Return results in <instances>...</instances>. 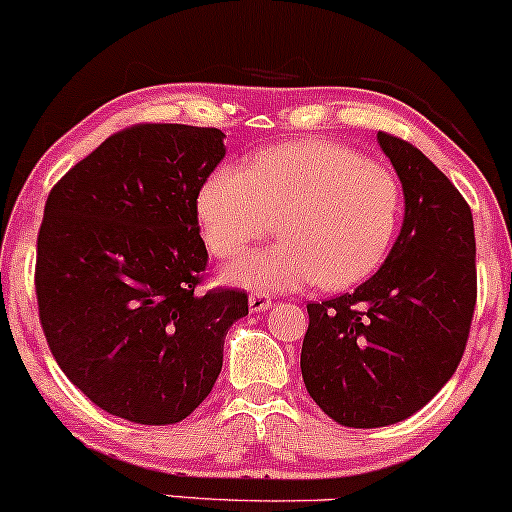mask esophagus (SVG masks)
<instances>
[{
    "label": "esophagus",
    "instance_id": "esophagus-1",
    "mask_svg": "<svg viewBox=\"0 0 512 512\" xmlns=\"http://www.w3.org/2000/svg\"><path fill=\"white\" fill-rule=\"evenodd\" d=\"M271 307H273V300L266 295V292H251V297H249L251 312L261 314V312H266V309H271Z\"/></svg>",
    "mask_w": 512,
    "mask_h": 512
}]
</instances>
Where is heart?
I'll use <instances>...</instances> for the list:
<instances>
[{"label":"heart","mask_w":512,"mask_h":512,"mask_svg":"<svg viewBox=\"0 0 512 512\" xmlns=\"http://www.w3.org/2000/svg\"><path fill=\"white\" fill-rule=\"evenodd\" d=\"M399 215L392 171L329 140L261 149L249 169L222 166L198 193L203 237L220 258L249 251L278 217L283 239L225 273L229 283L268 292L360 283L387 256Z\"/></svg>","instance_id":"obj_1"}]
</instances>
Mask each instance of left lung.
Listing matches in <instances>:
<instances>
[{
    "mask_svg": "<svg viewBox=\"0 0 512 512\" xmlns=\"http://www.w3.org/2000/svg\"><path fill=\"white\" fill-rule=\"evenodd\" d=\"M377 140L404 188V225L370 280L307 304L300 358L309 396L348 428L392 426L423 409L455 375L476 304L467 200L411 142Z\"/></svg>",
    "mask_w": 512,
    "mask_h": 512,
    "instance_id": "8db88e82",
    "label": "left lung"
}]
</instances>
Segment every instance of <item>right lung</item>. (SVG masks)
Returning a JSON list of instances; mask_svg holds the SVG:
<instances>
[{
  "instance_id": "1",
  "label": "right lung",
  "mask_w": 512,
  "mask_h": 512,
  "mask_svg": "<svg viewBox=\"0 0 512 512\" xmlns=\"http://www.w3.org/2000/svg\"><path fill=\"white\" fill-rule=\"evenodd\" d=\"M225 132L140 123L103 140L45 200L36 295L50 353L96 406L142 426L179 423L222 370L244 290L200 292L208 249L198 193Z\"/></svg>"
}]
</instances>
